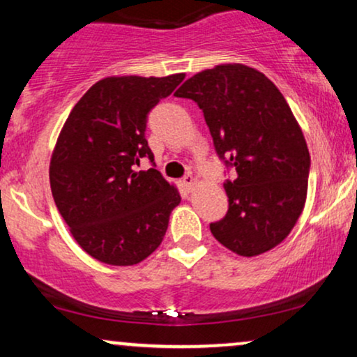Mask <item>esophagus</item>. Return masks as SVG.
Listing matches in <instances>:
<instances>
[{"label": "esophagus", "instance_id": "esophagus-1", "mask_svg": "<svg viewBox=\"0 0 357 357\" xmlns=\"http://www.w3.org/2000/svg\"><path fill=\"white\" fill-rule=\"evenodd\" d=\"M183 184H184V188H186L188 191H191L192 188H195V184H196V179H195V176L188 173V174L184 176V178H183Z\"/></svg>", "mask_w": 357, "mask_h": 357}]
</instances>
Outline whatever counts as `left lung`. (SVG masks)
<instances>
[{
  "mask_svg": "<svg viewBox=\"0 0 357 357\" xmlns=\"http://www.w3.org/2000/svg\"><path fill=\"white\" fill-rule=\"evenodd\" d=\"M203 110L213 144L235 179L223 183L228 211L210 225L241 257L277 247L305 204L310 155L292 110L272 80L247 65L196 73L174 92Z\"/></svg>",
  "mask_w": 357,
  "mask_h": 357,
  "instance_id": "8db88e82",
  "label": "left lung"
}]
</instances>
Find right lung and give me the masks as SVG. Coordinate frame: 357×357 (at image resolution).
<instances>
[{"label": "right lung", "instance_id": "obj_1", "mask_svg": "<svg viewBox=\"0 0 357 357\" xmlns=\"http://www.w3.org/2000/svg\"><path fill=\"white\" fill-rule=\"evenodd\" d=\"M184 73L107 77L77 102L50 161L52 195L73 238L109 265H136L165 238L178 190L155 169L147 114ZM149 158L153 168L137 172Z\"/></svg>", "mask_w": 357, "mask_h": 357}]
</instances>
